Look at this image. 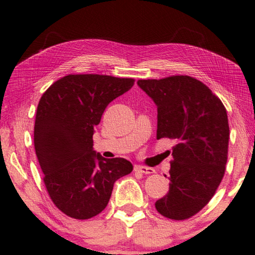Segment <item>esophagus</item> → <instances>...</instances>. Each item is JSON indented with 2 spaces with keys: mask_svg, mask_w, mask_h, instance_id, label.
<instances>
[{
  "mask_svg": "<svg viewBox=\"0 0 255 255\" xmlns=\"http://www.w3.org/2000/svg\"><path fill=\"white\" fill-rule=\"evenodd\" d=\"M133 169H135V172H138V173H141V174H152L155 173V170L150 168V167H146V166H141V165H136L135 167H133Z\"/></svg>",
  "mask_w": 255,
  "mask_h": 255,
  "instance_id": "obj_1",
  "label": "esophagus"
}]
</instances>
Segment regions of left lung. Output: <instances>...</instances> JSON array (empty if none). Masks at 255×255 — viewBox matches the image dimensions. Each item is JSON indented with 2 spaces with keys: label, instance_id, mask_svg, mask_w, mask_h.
I'll list each match as a JSON object with an SVG mask.
<instances>
[{
  "label": "left lung",
  "instance_id": "left-lung-1",
  "mask_svg": "<svg viewBox=\"0 0 255 255\" xmlns=\"http://www.w3.org/2000/svg\"><path fill=\"white\" fill-rule=\"evenodd\" d=\"M137 83L157 106V139L176 141L169 192L155 207L167 219L187 220L211 201L223 179L230 138L226 109L210 88L193 77Z\"/></svg>",
  "mask_w": 255,
  "mask_h": 255
}]
</instances>
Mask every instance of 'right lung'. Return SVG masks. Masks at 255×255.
Listing matches in <instances>:
<instances>
[{
	"mask_svg": "<svg viewBox=\"0 0 255 255\" xmlns=\"http://www.w3.org/2000/svg\"><path fill=\"white\" fill-rule=\"evenodd\" d=\"M131 78L68 75L39 101L34 148L53 204L76 220L103 212L117 179L131 173L125 158L106 159L94 150L92 136L105 109L133 86Z\"/></svg>",
	"mask_w": 255,
	"mask_h": 255,
	"instance_id": "right-lung-1",
	"label": "right lung"
}]
</instances>
